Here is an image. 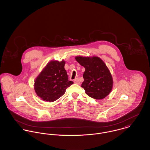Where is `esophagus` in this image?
Wrapping results in <instances>:
<instances>
[{
    "instance_id": "1",
    "label": "esophagus",
    "mask_w": 150,
    "mask_h": 150,
    "mask_svg": "<svg viewBox=\"0 0 150 150\" xmlns=\"http://www.w3.org/2000/svg\"><path fill=\"white\" fill-rule=\"evenodd\" d=\"M74 83L75 84H80V81H79V79L78 78H76L74 80Z\"/></svg>"
}]
</instances>
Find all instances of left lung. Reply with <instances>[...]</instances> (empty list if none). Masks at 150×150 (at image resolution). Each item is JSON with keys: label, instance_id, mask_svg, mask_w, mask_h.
Wrapping results in <instances>:
<instances>
[{"label": "left lung", "instance_id": "obj_1", "mask_svg": "<svg viewBox=\"0 0 150 150\" xmlns=\"http://www.w3.org/2000/svg\"><path fill=\"white\" fill-rule=\"evenodd\" d=\"M75 59L86 69L81 87L86 93L95 99H102L107 96L111 91L113 81L103 61L97 57H76Z\"/></svg>", "mask_w": 150, "mask_h": 150}]
</instances>
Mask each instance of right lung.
<instances>
[{"label":"right lung","mask_w":150,"mask_h":150,"mask_svg":"<svg viewBox=\"0 0 150 150\" xmlns=\"http://www.w3.org/2000/svg\"><path fill=\"white\" fill-rule=\"evenodd\" d=\"M65 62L52 61L48 63L35 82V90L43 100L52 102L61 98L66 89L73 84L68 80Z\"/></svg>","instance_id":"add662e5"}]
</instances>
